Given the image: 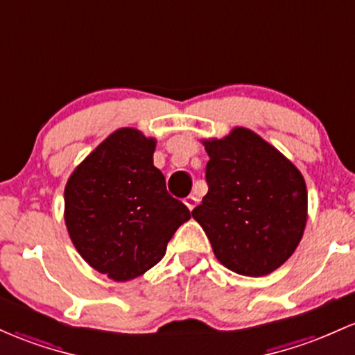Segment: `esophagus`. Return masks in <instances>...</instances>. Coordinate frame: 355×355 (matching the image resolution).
I'll list each match as a JSON object with an SVG mask.
<instances>
[{"label":"esophagus","instance_id":"1","mask_svg":"<svg viewBox=\"0 0 355 355\" xmlns=\"http://www.w3.org/2000/svg\"><path fill=\"white\" fill-rule=\"evenodd\" d=\"M184 204L187 205V207H189V210H192L193 207H196V204H197V198L193 197V196H189V197H185V198H184Z\"/></svg>","mask_w":355,"mask_h":355}]
</instances>
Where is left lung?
Here are the masks:
<instances>
[{
	"mask_svg": "<svg viewBox=\"0 0 355 355\" xmlns=\"http://www.w3.org/2000/svg\"><path fill=\"white\" fill-rule=\"evenodd\" d=\"M209 192L192 217L214 254L244 276L270 275L295 252L306 225V185L285 155L248 128L204 139Z\"/></svg>",
	"mask_w": 355,
	"mask_h": 355,
	"instance_id": "8db88e82",
	"label": "left lung"
}]
</instances>
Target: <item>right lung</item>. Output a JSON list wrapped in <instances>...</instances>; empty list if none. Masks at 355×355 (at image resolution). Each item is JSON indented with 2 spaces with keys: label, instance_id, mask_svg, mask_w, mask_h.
I'll return each mask as SVG.
<instances>
[{
  "label": "right lung",
  "instance_id": "obj_1",
  "mask_svg": "<svg viewBox=\"0 0 355 355\" xmlns=\"http://www.w3.org/2000/svg\"><path fill=\"white\" fill-rule=\"evenodd\" d=\"M157 139L135 128L109 135L72 171L65 225L79 254L114 282L141 276L165 256L190 210L166 192L153 165Z\"/></svg>",
  "mask_w": 355,
  "mask_h": 355
}]
</instances>
